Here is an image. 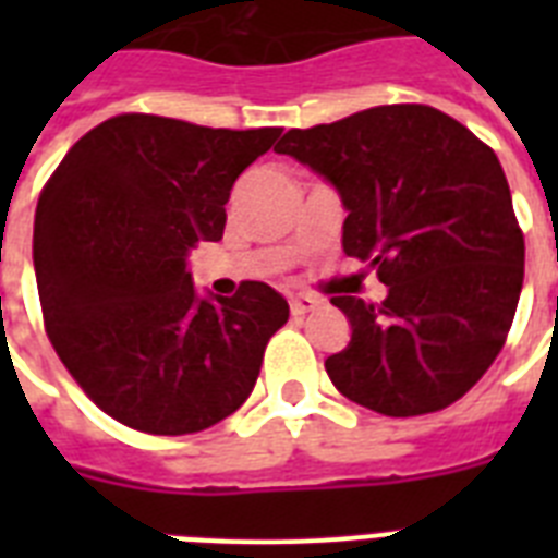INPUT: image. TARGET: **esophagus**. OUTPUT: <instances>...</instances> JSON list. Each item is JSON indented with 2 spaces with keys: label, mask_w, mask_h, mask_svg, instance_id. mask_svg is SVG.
Returning a JSON list of instances; mask_svg holds the SVG:
<instances>
[{
  "label": "esophagus",
  "mask_w": 558,
  "mask_h": 558,
  "mask_svg": "<svg viewBox=\"0 0 558 558\" xmlns=\"http://www.w3.org/2000/svg\"><path fill=\"white\" fill-rule=\"evenodd\" d=\"M322 304V301H318V298L315 295H304V292H301V295H292L289 298V310H292V315H306V313H313L315 306Z\"/></svg>",
  "instance_id": "esophagus-1"
}]
</instances>
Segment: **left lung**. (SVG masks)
<instances>
[{"mask_svg": "<svg viewBox=\"0 0 558 558\" xmlns=\"http://www.w3.org/2000/svg\"><path fill=\"white\" fill-rule=\"evenodd\" d=\"M275 153L318 173L348 210L341 248L371 263L379 306L336 295L350 344L332 385L385 416L432 414L493 365L524 283V236L498 156L423 104L289 130Z\"/></svg>", "mask_w": 558, "mask_h": 558, "instance_id": "left-lung-1", "label": "left lung"}]
</instances>
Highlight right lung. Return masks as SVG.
Masks as SVG:
<instances>
[{
    "instance_id": "1",
    "label": "right lung",
    "mask_w": 558,
    "mask_h": 558,
    "mask_svg": "<svg viewBox=\"0 0 558 558\" xmlns=\"http://www.w3.org/2000/svg\"><path fill=\"white\" fill-rule=\"evenodd\" d=\"M280 135L116 116L65 153L37 202L34 275L48 339L100 411L179 437L252 393L287 298L245 280L199 295L187 254L217 243L236 177Z\"/></svg>"
}]
</instances>
